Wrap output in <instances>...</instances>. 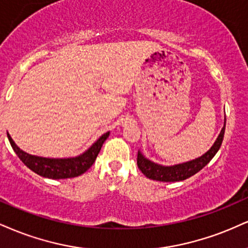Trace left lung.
I'll list each match as a JSON object with an SVG mask.
<instances>
[{
    "instance_id": "left-lung-1",
    "label": "left lung",
    "mask_w": 248,
    "mask_h": 248,
    "mask_svg": "<svg viewBox=\"0 0 248 248\" xmlns=\"http://www.w3.org/2000/svg\"><path fill=\"white\" fill-rule=\"evenodd\" d=\"M225 124L223 129L220 130L216 142L214 143L213 147L210 148L209 151H207L203 156L196 158V159L190 160V162L178 164L173 166H163L159 164H156L151 160H149L143 155L137 153V166L141 170V172L145 177L153 180L164 181V183H172V181H181L185 179H188L189 177L201 171L202 169L207 165L208 163L213 159V157L219 150L222 145L223 137H224Z\"/></svg>"
}]
</instances>
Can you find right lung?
<instances>
[{
    "label": "right lung",
    "instance_id": "obj_1",
    "mask_svg": "<svg viewBox=\"0 0 248 248\" xmlns=\"http://www.w3.org/2000/svg\"><path fill=\"white\" fill-rule=\"evenodd\" d=\"M109 133L104 134L103 136L94 143L90 149L78 157L74 158H62V159H55V158H44L38 156H32L24 153L23 150L15 144L11 136L8 134L9 142L14 151L16 153L19 159L25 164L28 168L41 177L49 179H67L75 178L88 171L94 163L95 158L99 154L104 142L108 137Z\"/></svg>",
    "mask_w": 248,
    "mask_h": 248
}]
</instances>
